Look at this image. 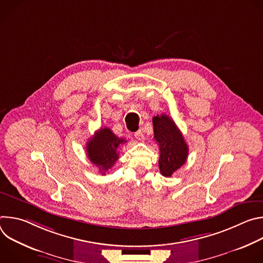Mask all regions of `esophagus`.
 <instances>
[{
  "mask_svg": "<svg viewBox=\"0 0 263 263\" xmlns=\"http://www.w3.org/2000/svg\"><path fill=\"white\" fill-rule=\"evenodd\" d=\"M134 137H135L136 139L140 140V141L144 139V135H143V133H142V131H141V130H138V131H136V132L134 133Z\"/></svg>",
  "mask_w": 263,
  "mask_h": 263,
  "instance_id": "34e87169",
  "label": "esophagus"
}]
</instances>
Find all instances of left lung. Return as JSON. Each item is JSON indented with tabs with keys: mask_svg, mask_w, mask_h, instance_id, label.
Returning a JSON list of instances; mask_svg holds the SVG:
<instances>
[{
	"mask_svg": "<svg viewBox=\"0 0 263 263\" xmlns=\"http://www.w3.org/2000/svg\"><path fill=\"white\" fill-rule=\"evenodd\" d=\"M154 138L159 145V170L162 176L172 177L189 156V146L175 122L166 115L153 118Z\"/></svg>",
	"mask_w": 263,
	"mask_h": 263,
	"instance_id": "8db88e82",
	"label": "left lung"
}]
</instances>
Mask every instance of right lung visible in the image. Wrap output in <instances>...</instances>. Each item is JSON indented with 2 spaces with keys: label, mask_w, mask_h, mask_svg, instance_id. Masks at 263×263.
Listing matches in <instances>:
<instances>
[{
  "label": "right lung",
  "mask_w": 263,
  "mask_h": 263,
  "mask_svg": "<svg viewBox=\"0 0 263 263\" xmlns=\"http://www.w3.org/2000/svg\"><path fill=\"white\" fill-rule=\"evenodd\" d=\"M127 140L120 138L109 128H101L96 131L86 143V154L88 159L99 167L100 173L110 170L119 159V148Z\"/></svg>",
  "instance_id": "obj_1"
}]
</instances>
